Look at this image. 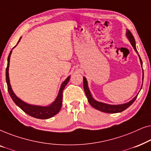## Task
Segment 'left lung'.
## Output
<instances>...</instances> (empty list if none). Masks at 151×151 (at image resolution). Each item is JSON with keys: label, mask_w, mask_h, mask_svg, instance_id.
Here are the masks:
<instances>
[{"label": "left lung", "mask_w": 151, "mask_h": 151, "mask_svg": "<svg viewBox=\"0 0 151 151\" xmlns=\"http://www.w3.org/2000/svg\"><path fill=\"white\" fill-rule=\"evenodd\" d=\"M127 36L129 40L131 42V44L132 46H133V49H135V51L137 52L138 54V52L137 51V49H136V46H135V38L133 36V34H131V32H130L129 30H127ZM140 60V63H141V65L142 67V61L141 60V58H140L139 55L138 54ZM144 80V71H143V76H142V80ZM83 86H84V92H85V94L86 96V98L88 99V102L89 104L91 105V106L95 108L97 110H99L102 112H104V113H119L122 112V111H124L125 109H127V108L131 106V105L133 104V103L135 102V100L137 98V97L138 96V94L136 96L135 98H134L133 100H131V101H129V102L125 103V104H117V105H111V104H106V103H103V102H98L96 100H94L93 98L91 96V93L89 88H88V83H87V80H86L85 77H83Z\"/></svg>", "instance_id": "obj_1"}]
</instances>
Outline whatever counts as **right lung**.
I'll list each match as a JSON object with an SVG mask.
<instances>
[{"mask_svg":"<svg viewBox=\"0 0 151 151\" xmlns=\"http://www.w3.org/2000/svg\"><path fill=\"white\" fill-rule=\"evenodd\" d=\"M20 39H21V37L20 38L18 43L20 42ZM12 52V51H10L7 58V68H6V82H7V84L8 92H9L10 96H11V98L12 100H13L14 103H15L18 106H19L24 113H26L27 114L30 115V116L35 117V118L46 119L51 118V117L54 116L55 115H56L57 113H58L62 107V104H63V90L69 81L70 76H69V77H68L67 79H66L65 81L62 83L57 98H55L54 102L51 103L50 105H49V106H38V105H32V104H27V103L23 102V101L20 100L19 98H18V97L16 96L15 93H14L13 91V90H12L11 84H10L9 77V66L10 56H11Z\"/></svg>","mask_w":151,"mask_h":151,"instance_id":"right-lung-1","label":"right lung"}]
</instances>
